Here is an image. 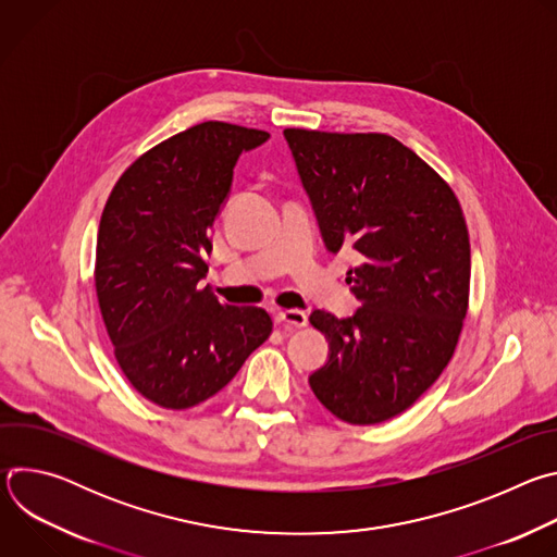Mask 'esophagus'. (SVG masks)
Returning a JSON list of instances; mask_svg holds the SVG:
<instances>
[{
	"instance_id": "esophagus-1",
	"label": "esophagus",
	"mask_w": 557,
	"mask_h": 557,
	"mask_svg": "<svg viewBox=\"0 0 557 557\" xmlns=\"http://www.w3.org/2000/svg\"><path fill=\"white\" fill-rule=\"evenodd\" d=\"M275 324L284 331V333H293L297 329H304L308 324V317L306 312L297 310V308H290V310H280L275 314Z\"/></svg>"
}]
</instances>
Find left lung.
Listing matches in <instances>:
<instances>
[{"label": "left lung", "mask_w": 557, "mask_h": 557, "mask_svg": "<svg viewBox=\"0 0 557 557\" xmlns=\"http://www.w3.org/2000/svg\"><path fill=\"white\" fill-rule=\"evenodd\" d=\"M284 138L329 251L352 247L357 312L312 310L331 344L308 383L350 425L406 412L449 363L467 314L471 251L451 187L387 134L288 127Z\"/></svg>", "instance_id": "left-lung-1"}]
</instances>
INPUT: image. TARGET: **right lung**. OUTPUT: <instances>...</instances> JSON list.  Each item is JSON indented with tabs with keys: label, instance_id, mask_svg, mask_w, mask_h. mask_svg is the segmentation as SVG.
<instances>
[{
	"label": "right lung",
	"instance_id": "add662e5",
	"mask_svg": "<svg viewBox=\"0 0 557 557\" xmlns=\"http://www.w3.org/2000/svg\"><path fill=\"white\" fill-rule=\"evenodd\" d=\"M267 138L198 123L140 153L106 202L95 262L103 324L127 381L165 410L207 401L273 331L264 308L220 304L200 284L237 156Z\"/></svg>",
	"mask_w": 557,
	"mask_h": 557
}]
</instances>
